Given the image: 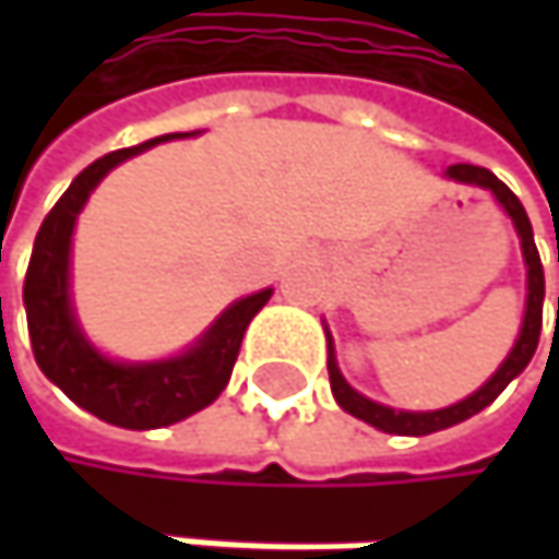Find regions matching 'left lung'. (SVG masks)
<instances>
[{
    "instance_id": "1",
    "label": "left lung",
    "mask_w": 559,
    "mask_h": 559,
    "mask_svg": "<svg viewBox=\"0 0 559 559\" xmlns=\"http://www.w3.org/2000/svg\"><path fill=\"white\" fill-rule=\"evenodd\" d=\"M447 177L456 180V183H469V187L489 190V193L499 200V206L508 213V219L514 223V233H518V239H521L524 269H527L524 320H521V333H518L511 353L504 356V362L496 369V376H492L483 389L473 391L469 397H463V401H456V404H450V407H440V411H394L389 404H379V401L359 394V391L343 379V372H340V366H336L333 336H330V330H326V369H330V389H333L336 404H340L346 414H353V417L372 424L376 430L397 433V437H427V433L447 430V427H453V424H463L466 417H473V414H479L483 407H489V404L508 389V382L518 379V376L527 369V362H531V356H534V349H537V340H540V320H544V269H540V255H537V246H534V229H531V219H527L521 200L504 187L492 170L476 168V165H453V168H447Z\"/></svg>"
}]
</instances>
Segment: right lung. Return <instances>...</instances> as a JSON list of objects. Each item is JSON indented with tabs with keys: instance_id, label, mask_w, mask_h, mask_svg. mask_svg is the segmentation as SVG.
<instances>
[{
	"instance_id": "obj_1",
	"label": "right lung",
	"mask_w": 559,
	"mask_h": 559,
	"mask_svg": "<svg viewBox=\"0 0 559 559\" xmlns=\"http://www.w3.org/2000/svg\"><path fill=\"white\" fill-rule=\"evenodd\" d=\"M170 139H187V135L180 132L158 135L135 148L103 155L99 162H93L90 168H83L73 177V183L63 190V197L45 216L35 236L25 290H22L38 369L73 404L126 430L168 427L213 404L233 376V366H236V356H239V346L252 317L272 297V287L239 297L210 323V330L190 349L170 359L119 362V359L103 356L86 340L73 313V300H70V242H73L76 216L83 203L90 200V193L96 190V183L116 165Z\"/></svg>"
}]
</instances>
